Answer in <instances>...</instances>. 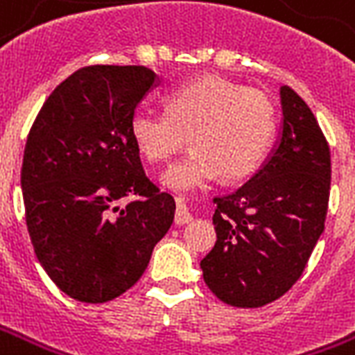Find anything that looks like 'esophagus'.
Here are the masks:
<instances>
[{
    "label": "esophagus",
    "mask_w": 355,
    "mask_h": 355,
    "mask_svg": "<svg viewBox=\"0 0 355 355\" xmlns=\"http://www.w3.org/2000/svg\"><path fill=\"white\" fill-rule=\"evenodd\" d=\"M193 220V216L189 214L188 207H186V202L182 199H178L177 201V214H175V223L177 225H186L189 221Z\"/></svg>",
    "instance_id": "esophagus-1"
}]
</instances>
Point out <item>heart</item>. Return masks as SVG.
I'll list each match as a JSON object with an SVG mask.
<instances>
[{"label":"heart","instance_id":"b5f03b06","mask_svg":"<svg viewBox=\"0 0 355 355\" xmlns=\"http://www.w3.org/2000/svg\"><path fill=\"white\" fill-rule=\"evenodd\" d=\"M274 132L268 96L216 76L173 89L166 113L137 110L130 119L135 147L154 164L171 158L189 135L193 150L162 178L173 189L199 188L218 175L223 180L248 177L261 166Z\"/></svg>","mask_w":355,"mask_h":355}]
</instances>
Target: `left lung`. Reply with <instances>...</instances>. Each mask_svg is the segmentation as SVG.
I'll return each mask as SVG.
<instances>
[{
    "label": "left lung",
    "instance_id": "left-lung-1",
    "mask_svg": "<svg viewBox=\"0 0 355 355\" xmlns=\"http://www.w3.org/2000/svg\"><path fill=\"white\" fill-rule=\"evenodd\" d=\"M279 137L242 188L216 197V245L201 261L208 288L234 307H262L305 270L328 214L331 158L309 105L279 89Z\"/></svg>",
    "mask_w": 355,
    "mask_h": 355
}]
</instances>
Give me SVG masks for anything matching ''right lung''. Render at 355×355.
Listing matches in <instances>:
<instances>
[{"mask_svg": "<svg viewBox=\"0 0 355 355\" xmlns=\"http://www.w3.org/2000/svg\"><path fill=\"white\" fill-rule=\"evenodd\" d=\"M159 76L94 64L53 89L29 132L21 166L27 231L55 285L104 304L134 286L175 220V199L143 171L130 119ZM135 196L126 207L120 199Z\"/></svg>", "mask_w": 355, "mask_h": 355, "instance_id": "add662e5", "label": "right lung"}]
</instances>
